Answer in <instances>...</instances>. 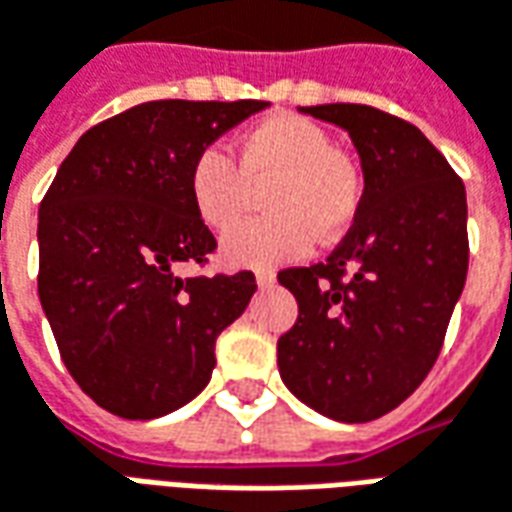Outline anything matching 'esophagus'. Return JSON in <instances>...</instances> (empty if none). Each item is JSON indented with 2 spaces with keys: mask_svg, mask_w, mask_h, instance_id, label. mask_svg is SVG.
I'll return each mask as SVG.
<instances>
[{
  "mask_svg": "<svg viewBox=\"0 0 512 512\" xmlns=\"http://www.w3.org/2000/svg\"><path fill=\"white\" fill-rule=\"evenodd\" d=\"M256 284H259V289H270V286H275V275L273 273H256Z\"/></svg>",
  "mask_w": 512,
  "mask_h": 512,
  "instance_id": "34e87169",
  "label": "esophagus"
}]
</instances>
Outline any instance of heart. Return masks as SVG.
I'll use <instances>...</instances> for the list:
<instances>
[{
    "mask_svg": "<svg viewBox=\"0 0 512 512\" xmlns=\"http://www.w3.org/2000/svg\"><path fill=\"white\" fill-rule=\"evenodd\" d=\"M273 184L264 209L273 215L242 223L223 237V262L267 270L303 256L314 237L333 239L358 212V176L333 154L328 132L300 115H278L253 126L239 143L237 165L223 148L206 146L190 165V198L198 217L215 231L237 223L250 184Z\"/></svg>",
    "mask_w": 512,
    "mask_h": 512,
    "instance_id": "heart-1",
    "label": "heart"
}]
</instances>
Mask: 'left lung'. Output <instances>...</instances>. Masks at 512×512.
I'll list each match as a JSON object with an SVG mask.
<instances>
[{
	"instance_id": "obj_1",
	"label": "left lung",
	"mask_w": 512,
	"mask_h": 512,
	"mask_svg": "<svg viewBox=\"0 0 512 512\" xmlns=\"http://www.w3.org/2000/svg\"><path fill=\"white\" fill-rule=\"evenodd\" d=\"M300 112L350 134L364 195L320 264L278 273L297 322L278 339L286 389L336 422H372L436 364L466 270V187L413 123L366 104Z\"/></svg>"
}]
</instances>
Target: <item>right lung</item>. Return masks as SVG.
Segmentation results:
<instances>
[{"mask_svg":"<svg viewBox=\"0 0 512 512\" xmlns=\"http://www.w3.org/2000/svg\"><path fill=\"white\" fill-rule=\"evenodd\" d=\"M267 101H146L76 140L38 212V297L71 378L123 419L206 389L215 342L248 308V270L179 278L217 248L190 198L198 151Z\"/></svg>","mask_w":512,"mask_h":512,"instance_id":"obj_1","label":"right lung"}]
</instances>
